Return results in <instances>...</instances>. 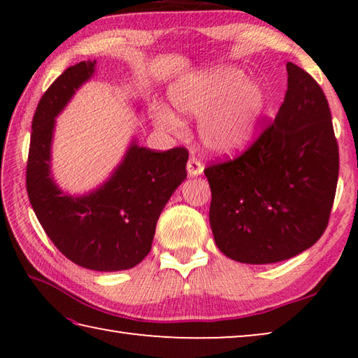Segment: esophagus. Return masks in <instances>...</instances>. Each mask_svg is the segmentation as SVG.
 Listing matches in <instances>:
<instances>
[{"instance_id": "obj_1", "label": "esophagus", "mask_w": 358, "mask_h": 358, "mask_svg": "<svg viewBox=\"0 0 358 358\" xmlns=\"http://www.w3.org/2000/svg\"><path fill=\"white\" fill-rule=\"evenodd\" d=\"M186 169H187V175H189V177H197V175H201L203 172L202 162L197 161L196 157H191V159L187 161Z\"/></svg>"}]
</instances>
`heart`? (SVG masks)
Instances as JSON below:
<instances>
[{"instance_id":"heart-1","label":"heart","mask_w":358,"mask_h":358,"mask_svg":"<svg viewBox=\"0 0 358 358\" xmlns=\"http://www.w3.org/2000/svg\"><path fill=\"white\" fill-rule=\"evenodd\" d=\"M167 98L178 113L201 117L199 137L203 148L221 156L238 153L250 143L264 108L262 88L234 66L181 77L169 87ZM153 121L162 131L183 129V121L166 106L155 107Z\"/></svg>"}]
</instances>
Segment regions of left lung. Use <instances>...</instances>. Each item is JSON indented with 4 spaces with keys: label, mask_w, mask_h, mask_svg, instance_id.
Segmentation results:
<instances>
[{
    "label": "left lung",
    "mask_w": 358,
    "mask_h": 358,
    "mask_svg": "<svg viewBox=\"0 0 358 358\" xmlns=\"http://www.w3.org/2000/svg\"><path fill=\"white\" fill-rule=\"evenodd\" d=\"M287 92L271 124L237 159L205 169L210 226L222 254L275 264L320 238L335 199L339 156L322 88L287 63Z\"/></svg>",
    "instance_id": "obj_1"
}]
</instances>
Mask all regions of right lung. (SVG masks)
<instances>
[{"label":"right lung","mask_w":358,"mask_h":358,"mask_svg":"<svg viewBox=\"0 0 358 358\" xmlns=\"http://www.w3.org/2000/svg\"><path fill=\"white\" fill-rule=\"evenodd\" d=\"M96 59L66 69L42 96L33 117L27 191L48 238L72 262L94 271L129 270L147 257L156 222L186 178V148L156 153L132 141L99 187L72 196L52 175L55 118L94 76Z\"/></svg>","instance_id":"right-lung-1"}]
</instances>
